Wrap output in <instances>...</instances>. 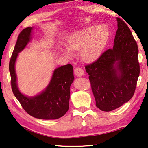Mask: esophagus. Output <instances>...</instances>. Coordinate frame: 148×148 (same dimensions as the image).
I'll use <instances>...</instances> for the list:
<instances>
[{
    "label": "esophagus",
    "mask_w": 148,
    "mask_h": 148,
    "mask_svg": "<svg viewBox=\"0 0 148 148\" xmlns=\"http://www.w3.org/2000/svg\"><path fill=\"white\" fill-rule=\"evenodd\" d=\"M74 74L77 77H81L84 75V71L82 68H76L74 69Z\"/></svg>",
    "instance_id": "esophagus-1"
}]
</instances>
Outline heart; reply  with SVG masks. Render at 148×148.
Wrapping results in <instances>:
<instances>
[{
    "mask_svg": "<svg viewBox=\"0 0 148 148\" xmlns=\"http://www.w3.org/2000/svg\"><path fill=\"white\" fill-rule=\"evenodd\" d=\"M108 35L104 26L85 27L70 34L66 38V47H60V50L69 59L74 57L73 52L80 50V56L84 61L92 62L101 55Z\"/></svg>",
    "mask_w": 148,
    "mask_h": 148,
    "instance_id": "1",
    "label": "heart"
}]
</instances>
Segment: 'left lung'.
<instances>
[{
    "instance_id": "left-lung-1",
    "label": "left lung",
    "mask_w": 148,
    "mask_h": 148,
    "mask_svg": "<svg viewBox=\"0 0 148 148\" xmlns=\"http://www.w3.org/2000/svg\"><path fill=\"white\" fill-rule=\"evenodd\" d=\"M112 49L86 65L96 106L110 112L121 106L133 96L140 74L138 49L131 30L117 17Z\"/></svg>"
}]
</instances>
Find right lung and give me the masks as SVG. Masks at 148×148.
I'll return each mask as SVG.
<instances>
[{"mask_svg":"<svg viewBox=\"0 0 148 148\" xmlns=\"http://www.w3.org/2000/svg\"><path fill=\"white\" fill-rule=\"evenodd\" d=\"M32 30L33 27H29L20 32L10 61L12 91L30 116L41 119H57L69 108L70 88L74 79L73 67L66 64L55 69L49 84L40 93L33 97L21 93L17 86L15 65L18 54L31 42Z\"/></svg>","mask_w":148,"mask_h":148,"instance_id":"add662e5","label":"right lung"}]
</instances>
